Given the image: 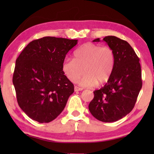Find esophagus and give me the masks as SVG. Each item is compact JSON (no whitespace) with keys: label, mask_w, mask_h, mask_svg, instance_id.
Listing matches in <instances>:
<instances>
[{"label":"esophagus","mask_w":154,"mask_h":154,"mask_svg":"<svg viewBox=\"0 0 154 154\" xmlns=\"http://www.w3.org/2000/svg\"><path fill=\"white\" fill-rule=\"evenodd\" d=\"M82 90H83V88H79L77 86H75V92H77V91H82Z\"/></svg>","instance_id":"34e87169"}]
</instances>
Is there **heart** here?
<instances>
[{
    "mask_svg": "<svg viewBox=\"0 0 154 154\" xmlns=\"http://www.w3.org/2000/svg\"><path fill=\"white\" fill-rule=\"evenodd\" d=\"M115 66V54L109 46L87 43L81 45L73 52V58H66L62 62V70L72 82L83 74L79 81L81 86L92 88L107 82Z\"/></svg>",
    "mask_w": 154,
    "mask_h": 154,
    "instance_id": "heart-1",
    "label": "heart"
}]
</instances>
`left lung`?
Masks as SVG:
<instances>
[{
	"instance_id": "left-lung-1",
	"label": "left lung",
	"mask_w": 154,
	"mask_h": 154,
	"mask_svg": "<svg viewBox=\"0 0 154 154\" xmlns=\"http://www.w3.org/2000/svg\"><path fill=\"white\" fill-rule=\"evenodd\" d=\"M96 38L93 42H100ZM103 41L115 54V66L107 83L94 91V97L88 106L98 120L113 122L123 118L134 108L142 88L139 58L130 44L114 36H105Z\"/></svg>"
}]
</instances>
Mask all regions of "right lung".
<instances>
[{"instance_id":"1","label":"right lung","mask_w":154,"mask_h":154,"mask_svg":"<svg viewBox=\"0 0 154 154\" xmlns=\"http://www.w3.org/2000/svg\"><path fill=\"white\" fill-rule=\"evenodd\" d=\"M77 44V40L45 36L30 42L17 58L13 76L17 100L33 120H54L74 92V85L64 75L62 64Z\"/></svg>"}]
</instances>
